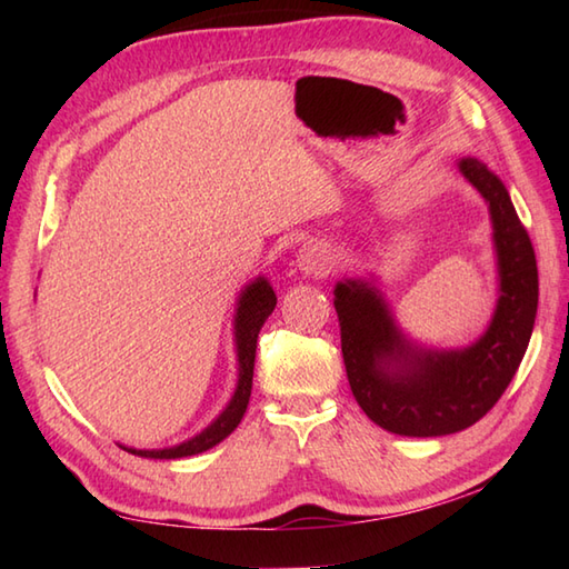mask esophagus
I'll list each match as a JSON object with an SVG mask.
<instances>
[{"label": "esophagus", "instance_id": "34e87169", "mask_svg": "<svg viewBox=\"0 0 569 569\" xmlns=\"http://www.w3.org/2000/svg\"><path fill=\"white\" fill-rule=\"evenodd\" d=\"M332 263H335L332 249L325 244V241H310V244L300 249V257H298L300 271L312 273V276H325L330 273Z\"/></svg>", "mask_w": 569, "mask_h": 569}]
</instances>
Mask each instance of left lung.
Here are the masks:
<instances>
[{
  "instance_id": "1",
  "label": "left lung",
  "mask_w": 569,
  "mask_h": 569,
  "mask_svg": "<svg viewBox=\"0 0 569 569\" xmlns=\"http://www.w3.org/2000/svg\"><path fill=\"white\" fill-rule=\"evenodd\" d=\"M459 171L489 202L499 253V306L479 342L459 352H418L371 286L345 281L335 288L357 403L377 426L408 438H438L485 418L509 389L536 322V251L509 190L477 159L459 161Z\"/></svg>"
}]
</instances>
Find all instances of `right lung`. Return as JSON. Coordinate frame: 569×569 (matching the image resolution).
Listing matches in <instances>:
<instances>
[{
    "label": "right lung",
    "mask_w": 569,
    "mask_h": 569,
    "mask_svg": "<svg viewBox=\"0 0 569 569\" xmlns=\"http://www.w3.org/2000/svg\"><path fill=\"white\" fill-rule=\"evenodd\" d=\"M276 308V293L273 288L259 278L253 281L244 293H241L239 308H237V355H239V383L237 391L232 396V401L224 408V413L217 418L208 430H202L196 438L168 447V450H124L139 457H153V459H178V457H190L210 450L217 442H222L229 432H232L241 416L247 413L249 406V396H251V379H253V359H257V340H259V330L263 328V322L269 320V316Z\"/></svg>",
    "instance_id": "obj_1"
}]
</instances>
